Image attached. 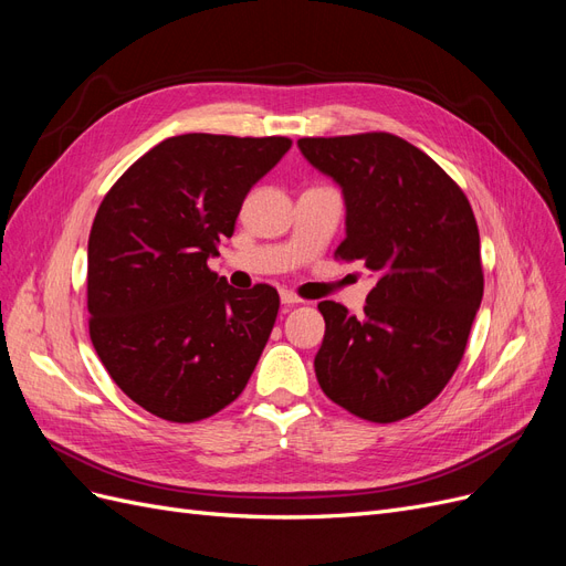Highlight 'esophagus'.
I'll return each instance as SVG.
<instances>
[{"instance_id": "1", "label": "esophagus", "mask_w": 566, "mask_h": 566, "mask_svg": "<svg viewBox=\"0 0 566 566\" xmlns=\"http://www.w3.org/2000/svg\"><path fill=\"white\" fill-rule=\"evenodd\" d=\"M281 302L287 304V306H293V304H300L302 297H297L295 293H290V290H281Z\"/></svg>"}]
</instances>
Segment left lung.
Returning a JSON list of instances; mask_svg holds the SVG:
<instances>
[{
	"mask_svg": "<svg viewBox=\"0 0 566 566\" xmlns=\"http://www.w3.org/2000/svg\"><path fill=\"white\" fill-rule=\"evenodd\" d=\"M304 158L345 191L347 238L335 260L378 276L364 316L325 300L314 358L325 397L370 422L432 403L468 347L484 295L479 229L462 188L389 132L304 136Z\"/></svg>",
	"mask_w": 566,
	"mask_h": 566,
	"instance_id": "8db88e82",
	"label": "left lung"
}]
</instances>
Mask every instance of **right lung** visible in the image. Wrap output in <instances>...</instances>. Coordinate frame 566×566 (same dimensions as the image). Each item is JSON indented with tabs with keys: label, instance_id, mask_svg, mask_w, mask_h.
<instances>
[{
	"label": "right lung",
	"instance_id": "right-lung-1",
	"mask_svg": "<svg viewBox=\"0 0 566 566\" xmlns=\"http://www.w3.org/2000/svg\"><path fill=\"white\" fill-rule=\"evenodd\" d=\"M290 146L287 136H169L101 200L87 250L90 337L148 413L198 422L245 389L281 297L266 283L231 287L208 256Z\"/></svg>",
	"mask_w": 566,
	"mask_h": 566
}]
</instances>
